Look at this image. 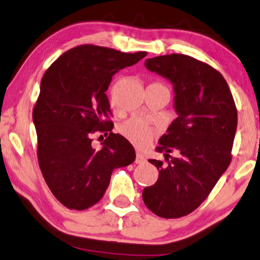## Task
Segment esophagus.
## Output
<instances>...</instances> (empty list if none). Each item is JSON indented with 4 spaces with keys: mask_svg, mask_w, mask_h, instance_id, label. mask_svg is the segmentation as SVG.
<instances>
[{
    "mask_svg": "<svg viewBox=\"0 0 260 260\" xmlns=\"http://www.w3.org/2000/svg\"><path fill=\"white\" fill-rule=\"evenodd\" d=\"M145 161H146L145 157H144V155L141 154V153H137V155H136V160H135V162H136V164H144Z\"/></svg>",
    "mask_w": 260,
    "mask_h": 260,
    "instance_id": "obj_1",
    "label": "esophagus"
}]
</instances>
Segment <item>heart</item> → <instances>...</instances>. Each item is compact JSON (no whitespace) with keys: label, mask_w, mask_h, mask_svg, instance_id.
I'll return each mask as SVG.
<instances>
[{"label":"heart","mask_w":260,"mask_h":260,"mask_svg":"<svg viewBox=\"0 0 260 260\" xmlns=\"http://www.w3.org/2000/svg\"><path fill=\"white\" fill-rule=\"evenodd\" d=\"M161 86V85H159ZM119 131L124 137L130 141L134 145L138 147H146L152 142L154 136L157 135V127L149 124L141 118H130L122 123Z\"/></svg>","instance_id":"heart-1"}]
</instances>
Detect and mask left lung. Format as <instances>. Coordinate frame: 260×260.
Segmentation results:
<instances>
[{"label":"left lung","mask_w":260,"mask_h":260,"mask_svg":"<svg viewBox=\"0 0 260 260\" xmlns=\"http://www.w3.org/2000/svg\"><path fill=\"white\" fill-rule=\"evenodd\" d=\"M144 65L172 83L178 117L157 147L169 164L149 160L159 170V177L144 188L143 200L159 217H181L205 201L229 166L236 106L222 74L189 55H159L146 59ZM173 149L178 157L171 158Z\"/></svg>","instance_id":"left-lung-1"}]
</instances>
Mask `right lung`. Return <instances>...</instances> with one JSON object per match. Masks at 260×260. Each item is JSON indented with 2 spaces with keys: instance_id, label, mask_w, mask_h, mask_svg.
Wrapping results in <instances>:
<instances>
[{
  "instance_id": "obj_1",
  "label": "right lung",
  "mask_w": 260,
  "mask_h": 260,
  "mask_svg": "<svg viewBox=\"0 0 260 260\" xmlns=\"http://www.w3.org/2000/svg\"><path fill=\"white\" fill-rule=\"evenodd\" d=\"M146 54L81 45L65 52L44 74L32 113L38 162L52 194L67 208L94 206L109 186L113 171L135 161L130 142L111 133L106 91L115 73ZM95 131L110 134L99 150L91 145Z\"/></svg>"
}]
</instances>
